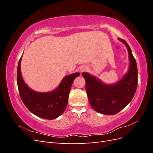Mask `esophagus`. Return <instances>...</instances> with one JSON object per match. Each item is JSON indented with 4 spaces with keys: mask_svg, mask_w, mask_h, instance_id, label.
<instances>
[{
    "mask_svg": "<svg viewBox=\"0 0 153 153\" xmlns=\"http://www.w3.org/2000/svg\"><path fill=\"white\" fill-rule=\"evenodd\" d=\"M86 70V68L85 67H82L80 68V72H83Z\"/></svg>",
    "mask_w": 153,
    "mask_h": 153,
    "instance_id": "esophagus-1",
    "label": "esophagus"
}]
</instances>
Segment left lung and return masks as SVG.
Here are the masks:
<instances>
[{
    "label": "left lung",
    "instance_id": "8db88e82",
    "mask_svg": "<svg viewBox=\"0 0 153 153\" xmlns=\"http://www.w3.org/2000/svg\"><path fill=\"white\" fill-rule=\"evenodd\" d=\"M118 39L126 47L129 61L128 70L121 80L112 84H106L89 73H82L90 105L96 112L105 115L116 114L126 107L132 100L137 87L138 70L135 59L126 41Z\"/></svg>",
    "mask_w": 153,
    "mask_h": 153
}]
</instances>
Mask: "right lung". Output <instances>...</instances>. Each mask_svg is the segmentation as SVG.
<instances>
[{
  "instance_id": "add662e5",
  "label": "right lung",
  "mask_w": 153,
  "mask_h": 153,
  "mask_svg": "<svg viewBox=\"0 0 153 153\" xmlns=\"http://www.w3.org/2000/svg\"><path fill=\"white\" fill-rule=\"evenodd\" d=\"M22 57L18 64L17 84L20 98L30 112L39 117L52 120L57 118L65 110L73 80L80 73L64 77L59 86L50 92H37L26 84L21 73Z\"/></svg>"
}]
</instances>
